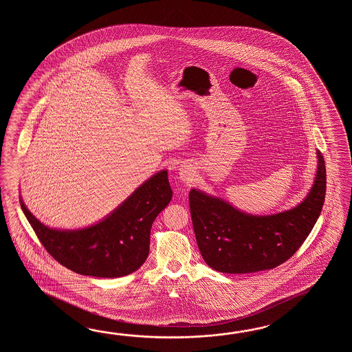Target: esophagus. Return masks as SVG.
Segmentation results:
<instances>
[{
	"label": "esophagus",
	"instance_id": "1",
	"mask_svg": "<svg viewBox=\"0 0 352 352\" xmlns=\"http://www.w3.org/2000/svg\"><path fill=\"white\" fill-rule=\"evenodd\" d=\"M179 175H181V179H188V176H190V173H187V171H182Z\"/></svg>",
	"mask_w": 352,
	"mask_h": 352
}]
</instances>
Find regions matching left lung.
<instances>
[{
  "label": "left lung",
  "mask_w": 352,
  "mask_h": 352,
  "mask_svg": "<svg viewBox=\"0 0 352 352\" xmlns=\"http://www.w3.org/2000/svg\"><path fill=\"white\" fill-rule=\"evenodd\" d=\"M314 186L296 208L273 215H250L229 202L192 188L188 194L195 236L210 268L230 274L273 270L307 239L321 214L326 166L317 151Z\"/></svg>",
  "instance_id": "8db88e82"
}]
</instances>
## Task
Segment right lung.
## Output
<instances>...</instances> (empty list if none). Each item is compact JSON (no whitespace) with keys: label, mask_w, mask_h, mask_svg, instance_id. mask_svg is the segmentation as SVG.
<instances>
[{"label":"right lung","mask_w":352,"mask_h":352,"mask_svg":"<svg viewBox=\"0 0 352 352\" xmlns=\"http://www.w3.org/2000/svg\"><path fill=\"white\" fill-rule=\"evenodd\" d=\"M173 199L167 171L138 187L108 217L84 229L58 230L40 223L20 199L38 240L56 262L82 276L117 278L142 265L150 252L151 226Z\"/></svg>","instance_id":"obj_1"}]
</instances>
